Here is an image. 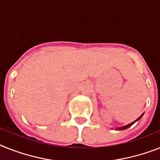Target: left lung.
<instances>
[{
    "label": "left lung",
    "instance_id": "8db88e82",
    "mask_svg": "<svg viewBox=\"0 0 160 160\" xmlns=\"http://www.w3.org/2000/svg\"><path fill=\"white\" fill-rule=\"evenodd\" d=\"M142 116H143V114H142V115L140 116L139 118H137V119L136 120V121H134V122H132V123H130V124H128V125H126V126H124V127H122V128H118V130H124V129L128 128H130V127L132 126V125L133 123H134V122H137V121H138V120H139L140 118H142Z\"/></svg>",
    "mask_w": 160,
    "mask_h": 160
}]
</instances>
